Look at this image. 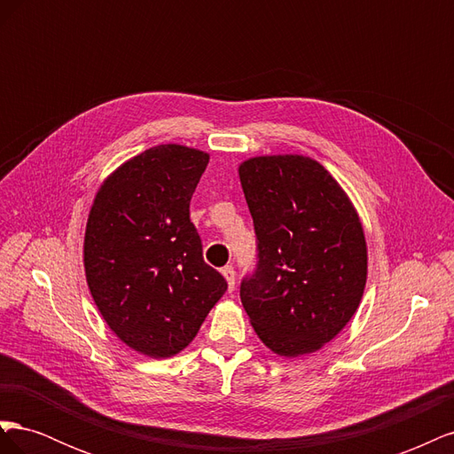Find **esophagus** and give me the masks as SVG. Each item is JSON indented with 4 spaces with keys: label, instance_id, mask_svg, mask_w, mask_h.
<instances>
[{
    "label": "esophagus",
    "instance_id": "34e87169",
    "mask_svg": "<svg viewBox=\"0 0 454 454\" xmlns=\"http://www.w3.org/2000/svg\"><path fill=\"white\" fill-rule=\"evenodd\" d=\"M223 277H225V280H227V284H229V292L232 294L235 292V278H237V272H235V269H232V265H227V267H223Z\"/></svg>",
    "mask_w": 454,
    "mask_h": 454
}]
</instances>
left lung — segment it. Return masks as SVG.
Wrapping results in <instances>:
<instances>
[{
    "label": "left lung",
    "mask_w": 454,
    "mask_h": 454,
    "mask_svg": "<svg viewBox=\"0 0 454 454\" xmlns=\"http://www.w3.org/2000/svg\"><path fill=\"white\" fill-rule=\"evenodd\" d=\"M240 184L257 237V265L240 301L257 337L280 356L322 348L358 309L367 246L350 199L303 155L244 160Z\"/></svg>",
    "instance_id": "8db88e82"
}]
</instances>
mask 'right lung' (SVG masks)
Returning <instances> with one entry per match:
<instances>
[{"instance_id": "obj_1", "label": "right lung", "mask_w": 454, "mask_h": 454, "mask_svg": "<svg viewBox=\"0 0 454 454\" xmlns=\"http://www.w3.org/2000/svg\"><path fill=\"white\" fill-rule=\"evenodd\" d=\"M208 153L155 145L127 160L94 197L85 231L90 295L112 332L151 358H170L195 339L227 290L204 263L189 202Z\"/></svg>"}]
</instances>
